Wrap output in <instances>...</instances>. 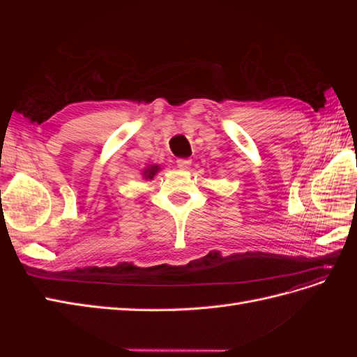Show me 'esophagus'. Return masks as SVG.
Listing matches in <instances>:
<instances>
[{
  "instance_id": "34e87169",
  "label": "esophagus",
  "mask_w": 357,
  "mask_h": 357,
  "mask_svg": "<svg viewBox=\"0 0 357 357\" xmlns=\"http://www.w3.org/2000/svg\"><path fill=\"white\" fill-rule=\"evenodd\" d=\"M176 162H177V167H178L180 169H188V168L190 167V164H192V160L188 159V158H180V159H177Z\"/></svg>"
}]
</instances>
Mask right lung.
Returning a JSON list of instances; mask_svg holds the SVG:
<instances>
[{
	"mask_svg": "<svg viewBox=\"0 0 357 357\" xmlns=\"http://www.w3.org/2000/svg\"><path fill=\"white\" fill-rule=\"evenodd\" d=\"M158 167H150V168H147L146 171H144V177L146 178H153V176L156 174V172H158Z\"/></svg>",
	"mask_w": 357,
	"mask_h": 357,
	"instance_id": "obj_1",
	"label": "right lung"
}]
</instances>
